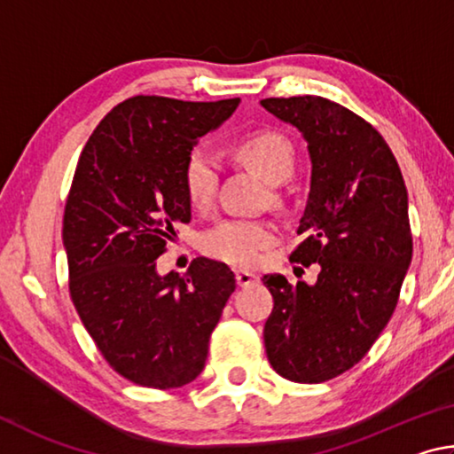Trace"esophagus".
Listing matches in <instances>:
<instances>
[{
    "label": "esophagus",
    "mask_w": 454,
    "mask_h": 454,
    "mask_svg": "<svg viewBox=\"0 0 454 454\" xmlns=\"http://www.w3.org/2000/svg\"><path fill=\"white\" fill-rule=\"evenodd\" d=\"M236 282L240 288H246V286H252V284H256L258 276L248 270H236Z\"/></svg>",
    "instance_id": "obj_1"
}]
</instances>
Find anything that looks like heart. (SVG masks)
Returning <instances> with one entry per match:
<instances>
[{
    "label": "heart",
    "mask_w": 454,
    "mask_h": 454,
    "mask_svg": "<svg viewBox=\"0 0 454 454\" xmlns=\"http://www.w3.org/2000/svg\"><path fill=\"white\" fill-rule=\"evenodd\" d=\"M234 156L266 182H286L296 168L294 145L278 132H254L234 144ZM182 184L196 210L210 208L220 184V162L208 148H194L184 162ZM274 244V230L260 220L228 218L206 230L200 246L206 254L232 266L258 264L262 250Z\"/></svg>",
    "instance_id": "b5f03b06"
}]
</instances>
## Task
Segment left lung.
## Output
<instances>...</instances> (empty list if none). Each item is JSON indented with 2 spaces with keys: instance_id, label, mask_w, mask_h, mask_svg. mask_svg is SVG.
Listing matches in <instances>:
<instances>
[{
  "instance_id": "8db88e82",
  "label": "left lung",
  "mask_w": 454,
  "mask_h": 454,
  "mask_svg": "<svg viewBox=\"0 0 454 454\" xmlns=\"http://www.w3.org/2000/svg\"><path fill=\"white\" fill-rule=\"evenodd\" d=\"M262 104L309 142L312 184L290 262L318 264V280L266 274L274 309L264 347L292 382H325L358 364L388 325L412 258L409 196L388 144L348 107L320 96Z\"/></svg>"
}]
</instances>
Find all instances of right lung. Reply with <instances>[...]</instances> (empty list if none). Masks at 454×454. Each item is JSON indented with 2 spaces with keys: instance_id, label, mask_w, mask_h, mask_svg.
<instances>
[{
  "instance_id": "right-lung-1",
  "label": "right lung",
  "mask_w": 454,
  "mask_h": 454,
  "mask_svg": "<svg viewBox=\"0 0 454 454\" xmlns=\"http://www.w3.org/2000/svg\"><path fill=\"white\" fill-rule=\"evenodd\" d=\"M238 102L128 98L99 121L75 168L61 230L72 302L106 363L140 387L178 388L202 372L236 288L216 260L160 276L156 258L192 218L188 153Z\"/></svg>"
}]
</instances>
